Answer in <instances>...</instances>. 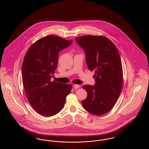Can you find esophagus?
<instances>
[{
	"mask_svg": "<svg viewBox=\"0 0 149 149\" xmlns=\"http://www.w3.org/2000/svg\"><path fill=\"white\" fill-rule=\"evenodd\" d=\"M73 86H74V88L75 89H78V88L80 87V86L79 85H78V84H74V85H73Z\"/></svg>",
	"mask_w": 149,
	"mask_h": 149,
	"instance_id": "esophagus-1",
	"label": "esophagus"
}]
</instances>
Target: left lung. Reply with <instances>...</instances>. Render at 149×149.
Masks as SVG:
<instances>
[{
    "label": "left lung",
    "mask_w": 149,
    "mask_h": 149,
    "mask_svg": "<svg viewBox=\"0 0 149 149\" xmlns=\"http://www.w3.org/2000/svg\"><path fill=\"white\" fill-rule=\"evenodd\" d=\"M75 40L84 49L89 70L94 71V86H83L88 96L82 101L89 113L100 116L108 112L116 103L123 86V70L117 47L103 36L88 35Z\"/></svg>",
    "instance_id": "obj_1"
}]
</instances>
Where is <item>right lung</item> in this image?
I'll use <instances>...</instances> for the list:
<instances>
[{"instance_id":"add662e5","label":"right lung","mask_w":149,"mask_h":149,"mask_svg":"<svg viewBox=\"0 0 149 149\" xmlns=\"http://www.w3.org/2000/svg\"><path fill=\"white\" fill-rule=\"evenodd\" d=\"M72 40L49 35L33 43L27 51L22 64V82L30 104L38 113L50 117L64 108L71 84L51 81L57 68L58 52Z\"/></svg>"}]
</instances>
